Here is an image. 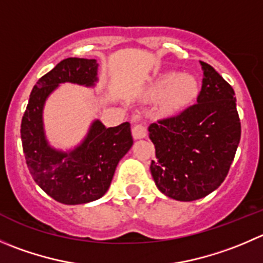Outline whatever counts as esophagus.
<instances>
[{"label":"esophagus","instance_id":"esophagus-1","mask_svg":"<svg viewBox=\"0 0 263 263\" xmlns=\"http://www.w3.org/2000/svg\"><path fill=\"white\" fill-rule=\"evenodd\" d=\"M132 135H134L135 139H144L147 135V129L144 124H136V126L132 128Z\"/></svg>","mask_w":263,"mask_h":263}]
</instances>
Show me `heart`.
I'll return each mask as SVG.
<instances>
[{
  "mask_svg": "<svg viewBox=\"0 0 263 263\" xmlns=\"http://www.w3.org/2000/svg\"><path fill=\"white\" fill-rule=\"evenodd\" d=\"M165 93L164 108L170 111L180 110L191 103L198 95V83L190 74L176 76L167 73L158 80L153 88L155 96Z\"/></svg>",
  "mask_w": 263,
  "mask_h": 263,
  "instance_id": "b5f03b06",
  "label": "heart"
}]
</instances>
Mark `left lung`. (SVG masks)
<instances>
[{"label":"left lung","instance_id":"left-lung-1","mask_svg":"<svg viewBox=\"0 0 263 263\" xmlns=\"http://www.w3.org/2000/svg\"><path fill=\"white\" fill-rule=\"evenodd\" d=\"M200 65L196 103L149 126L157 157L150 164L155 185L181 202L204 198L223 182L241 135L233 87L210 64Z\"/></svg>","mask_w":263,"mask_h":263}]
</instances>
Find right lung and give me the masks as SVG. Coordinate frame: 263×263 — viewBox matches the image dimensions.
<instances>
[{"label":"right lung","instance_id":"add662e5","mask_svg":"<svg viewBox=\"0 0 263 263\" xmlns=\"http://www.w3.org/2000/svg\"><path fill=\"white\" fill-rule=\"evenodd\" d=\"M98 67L95 59L61 60L35 83L22 119L20 135L28 170L35 183L63 204L100 199L110 186L119 160L134 144L128 122L106 128L99 119L92 122L85 140L69 152L53 149L46 140L42 111L50 93L65 82L93 87Z\"/></svg>","mask_w":263,"mask_h":263}]
</instances>
